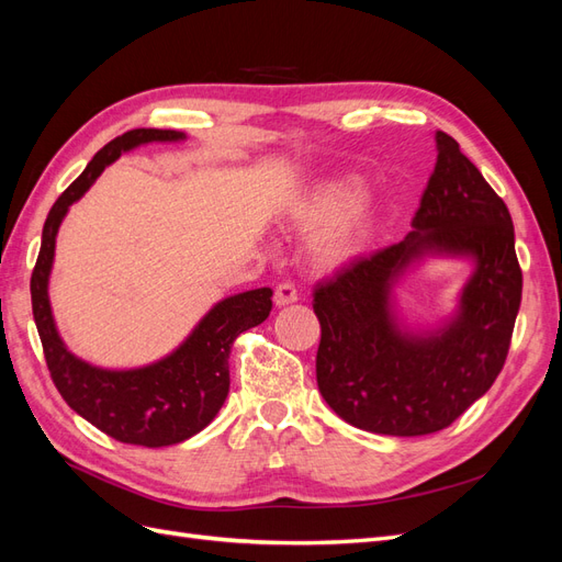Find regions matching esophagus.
Listing matches in <instances>:
<instances>
[{
    "instance_id": "1",
    "label": "esophagus",
    "mask_w": 562,
    "mask_h": 562,
    "mask_svg": "<svg viewBox=\"0 0 562 562\" xmlns=\"http://www.w3.org/2000/svg\"><path fill=\"white\" fill-rule=\"evenodd\" d=\"M297 302V288L291 281H283L274 288V304L277 307H285V304Z\"/></svg>"
}]
</instances>
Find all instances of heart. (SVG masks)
<instances>
[{
  "mask_svg": "<svg viewBox=\"0 0 562 562\" xmlns=\"http://www.w3.org/2000/svg\"><path fill=\"white\" fill-rule=\"evenodd\" d=\"M359 194L361 182L347 176L316 184L307 196L295 203V225L307 232L318 229L312 236L310 252L314 265L321 269L345 267L368 248L372 229H375V215L366 203L350 207Z\"/></svg>",
  "mask_w": 562,
  "mask_h": 562,
  "instance_id": "heart-1",
  "label": "heart"
}]
</instances>
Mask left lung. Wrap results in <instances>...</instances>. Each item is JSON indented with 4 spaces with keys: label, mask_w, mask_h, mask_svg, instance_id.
I'll use <instances>...</instances> for the list:
<instances>
[{
    "label": "left lung",
    "mask_w": 562,
    "mask_h": 562,
    "mask_svg": "<svg viewBox=\"0 0 562 562\" xmlns=\"http://www.w3.org/2000/svg\"><path fill=\"white\" fill-rule=\"evenodd\" d=\"M436 147L413 232L314 291L321 396L351 427L372 434L424 436L450 427L497 380L520 310L512 213L452 135L436 131ZM424 254L471 257L474 274L443 329L413 334L400 328L390 293Z\"/></svg>",
    "instance_id": "1"
}]
</instances>
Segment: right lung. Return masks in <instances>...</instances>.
<instances>
[{
    "label": "right lung",
    "instance_id": "1",
    "mask_svg": "<svg viewBox=\"0 0 562 562\" xmlns=\"http://www.w3.org/2000/svg\"><path fill=\"white\" fill-rule=\"evenodd\" d=\"M176 140H184V133L133 128L100 149L48 211L40 258L30 279L32 314L44 359L65 403L119 443L145 448L182 443L213 422L229 394V351L234 339L244 330L260 326L269 316L271 288H255L217 302L166 359L133 370H108L67 351L50 314L48 277L63 217L105 171V166L138 145Z\"/></svg>",
    "mask_w": 562,
    "mask_h": 562
}]
</instances>
